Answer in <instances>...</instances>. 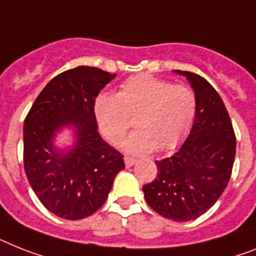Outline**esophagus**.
I'll return each instance as SVG.
<instances>
[{
  "mask_svg": "<svg viewBox=\"0 0 256 256\" xmlns=\"http://www.w3.org/2000/svg\"><path fill=\"white\" fill-rule=\"evenodd\" d=\"M137 160H134V158H130V157H126L124 158V164H126V168H130V166H133V164H136Z\"/></svg>",
  "mask_w": 256,
  "mask_h": 256,
  "instance_id": "34e87169",
  "label": "esophagus"
}]
</instances>
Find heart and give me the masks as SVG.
<instances>
[{"label":"heart","instance_id":"1","mask_svg":"<svg viewBox=\"0 0 256 256\" xmlns=\"http://www.w3.org/2000/svg\"><path fill=\"white\" fill-rule=\"evenodd\" d=\"M98 128L111 144L123 140L136 116L137 130L123 142L128 153L148 154L172 149L191 130L196 116V96L191 88L172 85L150 74L128 78L118 94L103 92L95 99Z\"/></svg>","mask_w":256,"mask_h":256}]
</instances>
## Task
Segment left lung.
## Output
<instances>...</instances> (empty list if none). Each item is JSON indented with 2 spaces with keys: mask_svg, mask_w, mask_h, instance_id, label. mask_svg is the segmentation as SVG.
Instances as JSON below:
<instances>
[{
  "mask_svg": "<svg viewBox=\"0 0 256 256\" xmlns=\"http://www.w3.org/2000/svg\"><path fill=\"white\" fill-rule=\"evenodd\" d=\"M174 73L187 78L195 92V122L176 153L156 162L157 176L142 191L153 210L182 222L206 213L226 188L236 158V134L213 86L195 73Z\"/></svg>",
  "mask_w": 256,
  "mask_h": 256,
  "instance_id": "obj_1",
  "label": "left lung"
}]
</instances>
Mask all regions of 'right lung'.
<instances>
[{
    "label": "right lung",
    "mask_w": 256,
    "mask_h": 256,
    "mask_svg": "<svg viewBox=\"0 0 256 256\" xmlns=\"http://www.w3.org/2000/svg\"><path fill=\"white\" fill-rule=\"evenodd\" d=\"M116 74L77 66L56 76L34 102L23 126V162L38 199L56 216L81 220L96 212L124 168L123 156L103 140L95 98ZM69 130L72 144L56 137Z\"/></svg>",
    "instance_id": "1"
}]
</instances>
